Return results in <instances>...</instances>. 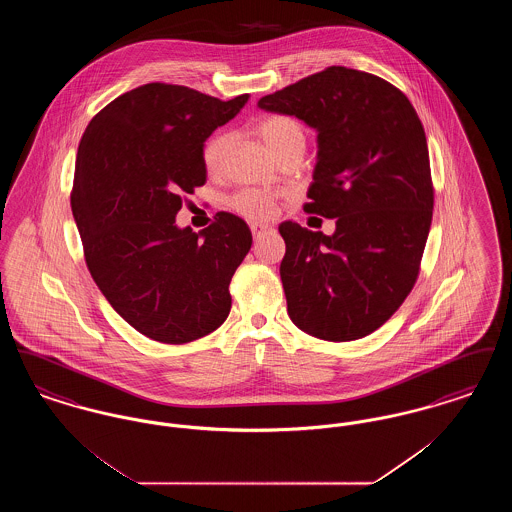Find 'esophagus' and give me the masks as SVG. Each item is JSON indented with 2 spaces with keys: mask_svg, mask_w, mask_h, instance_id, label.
I'll return each instance as SVG.
<instances>
[{
  "mask_svg": "<svg viewBox=\"0 0 512 512\" xmlns=\"http://www.w3.org/2000/svg\"><path fill=\"white\" fill-rule=\"evenodd\" d=\"M272 228L267 224H261V222H255L251 224V234H253V240H261L265 234H268Z\"/></svg>",
  "mask_w": 512,
  "mask_h": 512,
  "instance_id": "1",
  "label": "esophagus"
}]
</instances>
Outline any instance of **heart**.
<instances>
[{"label":"heart","mask_w":512,"mask_h":512,"mask_svg":"<svg viewBox=\"0 0 512 512\" xmlns=\"http://www.w3.org/2000/svg\"><path fill=\"white\" fill-rule=\"evenodd\" d=\"M253 132L267 146L276 161L286 155L301 153L305 149V128L303 124L288 115H268L253 124ZM230 132H217L211 136L203 149V165L209 172H219L224 165L226 153L232 146ZM280 199L276 195L245 190L232 199V207L247 219L267 220L276 215Z\"/></svg>","instance_id":"1"}]
</instances>
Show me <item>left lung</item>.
<instances>
[{"label": "left lung", "instance_id": "8db88e82", "mask_svg": "<svg viewBox=\"0 0 512 512\" xmlns=\"http://www.w3.org/2000/svg\"><path fill=\"white\" fill-rule=\"evenodd\" d=\"M317 132L307 213L336 220L326 236L280 224V278L293 324L326 341L365 338L413 290L434 188L411 101L374 74L328 67L259 99Z\"/></svg>", "mask_w": 512, "mask_h": 512}]
</instances>
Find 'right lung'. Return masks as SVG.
<instances>
[{"label": "right lung", "mask_w": 512, "mask_h": 512, "mask_svg": "<svg viewBox=\"0 0 512 512\" xmlns=\"http://www.w3.org/2000/svg\"><path fill=\"white\" fill-rule=\"evenodd\" d=\"M247 99L153 82L113 99L80 140L71 207L86 265L111 307L151 340H199L230 313L249 226L222 213L195 234L176 213L182 194L207 180L205 140Z\"/></svg>", "instance_id": "obj_1"}]
</instances>
